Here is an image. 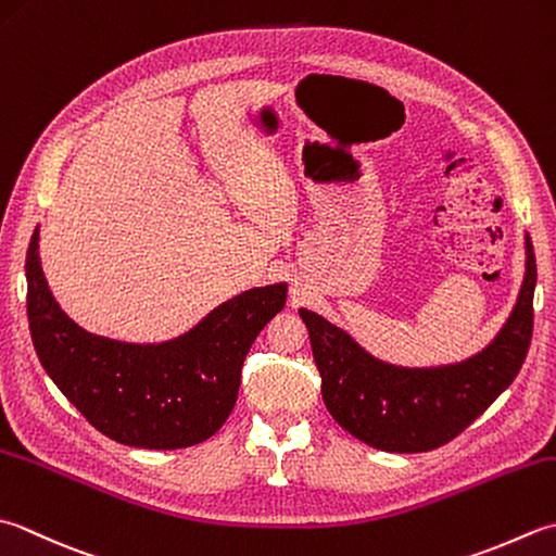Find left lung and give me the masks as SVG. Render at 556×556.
I'll list each match as a JSON object with an SVG mask.
<instances>
[{
  "label": "left lung",
  "instance_id": "obj_1",
  "mask_svg": "<svg viewBox=\"0 0 556 556\" xmlns=\"http://www.w3.org/2000/svg\"><path fill=\"white\" fill-rule=\"evenodd\" d=\"M535 285V253L526 233V277L502 330L477 354L441 366L383 362L340 325L299 308L323 378L325 407L342 429L378 451L421 453L448 443L514 383L523 366Z\"/></svg>",
  "mask_w": 556,
  "mask_h": 556
}]
</instances>
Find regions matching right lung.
I'll return each instance as SVG.
<instances>
[{
  "label": "right lung",
  "instance_id": "right-lung-1",
  "mask_svg": "<svg viewBox=\"0 0 556 556\" xmlns=\"http://www.w3.org/2000/svg\"><path fill=\"white\" fill-rule=\"evenodd\" d=\"M38 243L40 228L26 255L28 328L62 395L108 439L135 448H188L214 437L236 405L248 350L285 308V281L238 293L173 340L119 342L84 330L60 308Z\"/></svg>",
  "mask_w": 556,
  "mask_h": 556
}]
</instances>
